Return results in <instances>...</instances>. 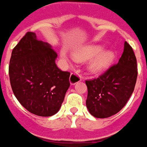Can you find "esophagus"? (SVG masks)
<instances>
[{
    "mask_svg": "<svg viewBox=\"0 0 147 147\" xmlns=\"http://www.w3.org/2000/svg\"><path fill=\"white\" fill-rule=\"evenodd\" d=\"M82 76L80 75L78 73H72L70 78H69V82L71 85H75L76 83L81 82L82 81Z\"/></svg>",
    "mask_w": 147,
    "mask_h": 147,
    "instance_id": "esophagus-1",
    "label": "esophagus"
}]
</instances>
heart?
<instances>
[{
	"label": "heart",
	"instance_id": "heart-1",
	"mask_svg": "<svg viewBox=\"0 0 147 147\" xmlns=\"http://www.w3.org/2000/svg\"><path fill=\"white\" fill-rule=\"evenodd\" d=\"M105 47L100 45H88L83 47L74 54V57L78 61H88L93 59L88 64L89 71L93 74H99L105 71L114 62L115 53L112 51H103ZM64 57L65 54L62 53Z\"/></svg>",
	"mask_w": 147,
	"mask_h": 147
}]
</instances>
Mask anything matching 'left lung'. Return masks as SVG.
Returning a JSON list of instances; mask_svg holds the SVG:
<instances>
[{"label":"left lung","mask_w":147,"mask_h":147,"mask_svg":"<svg viewBox=\"0 0 147 147\" xmlns=\"http://www.w3.org/2000/svg\"><path fill=\"white\" fill-rule=\"evenodd\" d=\"M137 61L133 49L127 42L117 64L112 65L97 78L85 81L88 88L86 107L96 118H108L118 113L135 88Z\"/></svg>","instance_id":"1"}]
</instances>
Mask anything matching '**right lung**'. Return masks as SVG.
I'll return each instance as SVG.
<instances>
[{
	"label": "right lung",
	"instance_id": "add662e5",
	"mask_svg": "<svg viewBox=\"0 0 147 147\" xmlns=\"http://www.w3.org/2000/svg\"><path fill=\"white\" fill-rule=\"evenodd\" d=\"M57 53L27 32L13 48L9 67L10 84L18 101L38 116H51L61 108L69 87V75L57 67Z\"/></svg>",
	"mask_w": 147,
	"mask_h": 147
}]
</instances>
